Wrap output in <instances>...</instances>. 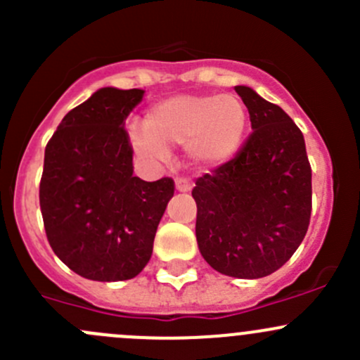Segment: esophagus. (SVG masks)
Instances as JSON below:
<instances>
[{
	"label": "esophagus",
	"instance_id": "obj_1",
	"mask_svg": "<svg viewBox=\"0 0 360 360\" xmlns=\"http://www.w3.org/2000/svg\"><path fill=\"white\" fill-rule=\"evenodd\" d=\"M190 190H191L190 181L184 179V177H179V179H176V191H179V193H188Z\"/></svg>",
	"mask_w": 360,
	"mask_h": 360
}]
</instances>
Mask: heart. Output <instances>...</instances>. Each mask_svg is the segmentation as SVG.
Segmentation results:
<instances>
[{
    "instance_id": "obj_1",
    "label": "heart",
    "mask_w": 360,
    "mask_h": 360,
    "mask_svg": "<svg viewBox=\"0 0 360 360\" xmlns=\"http://www.w3.org/2000/svg\"><path fill=\"white\" fill-rule=\"evenodd\" d=\"M249 116L235 96H174L155 104L144 127H132L130 143L139 157L165 162L172 146L186 144V157L202 169L235 158L248 132Z\"/></svg>"
}]
</instances>
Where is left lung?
Here are the masks:
<instances>
[{"mask_svg":"<svg viewBox=\"0 0 360 360\" xmlns=\"http://www.w3.org/2000/svg\"><path fill=\"white\" fill-rule=\"evenodd\" d=\"M252 134L235 158L198 177V249L219 274L261 278L296 252L311 212V169L301 130L277 104L235 86Z\"/></svg>","mask_w":360,"mask_h":360,"instance_id":"8db88e82","label":"left lung"}]
</instances>
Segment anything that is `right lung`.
Segmentation results:
<instances>
[{"instance_id": "obj_1", "label": "right lung", "mask_w": 360, "mask_h": 360, "mask_svg": "<svg viewBox=\"0 0 360 360\" xmlns=\"http://www.w3.org/2000/svg\"><path fill=\"white\" fill-rule=\"evenodd\" d=\"M143 97L141 89H99L64 116L45 148L39 207L46 238L89 281L139 275L174 197L170 177L134 176L125 120Z\"/></svg>"}]
</instances>
